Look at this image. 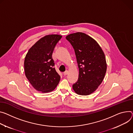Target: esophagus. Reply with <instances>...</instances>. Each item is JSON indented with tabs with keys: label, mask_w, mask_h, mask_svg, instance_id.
<instances>
[{
	"label": "esophagus",
	"mask_w": 133,
	"mask_h": 133,
	"mask_svg": "<svg viewBox=\"0 0 133 133\" xmlns=\"http://www.w3.org/2000/svg\"><path fill=\"white\" fill-rule=\"evenodd\" d=\"M68 70H66L65 72H64L63 74H64V76H66V75H67L68 74Z\"/></svg>",
	"instance_id": "esophagus-1"
}]
</instances>
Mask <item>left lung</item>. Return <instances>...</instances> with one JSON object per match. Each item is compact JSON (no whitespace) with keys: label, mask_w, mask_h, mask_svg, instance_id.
Returning <instances> with one entry per match:
<instances>
[{"label":"left lung","mask_w":133,"mask_h":133,"mask_svg":"<svg viewBox=\"0 0 133 133\" xmlns=\"http://www.w3.org/2000/svg\"><path fill=\"white\" fill-rule=\"evenodd\" d=\"M66 39L74 49L79 68L78 80L73 89L77 94L89 95L104 79L107 70L104 54L98 42L85 33L70 34Z\"/></svg>","instance_id":"left-lung-1"}]
</instances>
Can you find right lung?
<instances>
[{"label":"right lung","instance_id":"right-lung-1","mask_svg":"<svg viewBox=\"0 0 133 133\" xmlns=\"http://www.w3.org/2000/svg\"><path fill=\"white\" fill-rule=\"evenodd\" d=\"M62 36L50 34L44 36L29 50L24 60L26 78L32 87L42 93L55 90L60 76L56 71L52 53Z\"/></svg>","mask_w":133,"mask_h":133}]
</instances>
